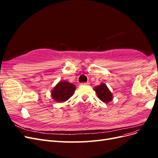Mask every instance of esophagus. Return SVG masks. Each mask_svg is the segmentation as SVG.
<instances>
[{"label":"esophagus","instance_id":"esophagus-1","mask_svg":"<svg viewBox=\"0 0 158 158\" xmlns=\"http://www.w3.org/2000/svg\"><path fill=\"white\" fill-rule=\"evenodd\" d=\"M82 84H84V85H89V82H85V83H82Z\"/></svg>","mask_w":158,"mask_h":158}]
</instances>
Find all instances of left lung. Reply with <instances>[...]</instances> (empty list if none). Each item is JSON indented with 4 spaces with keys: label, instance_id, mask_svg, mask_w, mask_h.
<instances>
[{
    "label": "left lung",
    "instance_id": "8db88e82",
    "mask_svg": "<svg viewBox=\"0 0 158 158\" xmlns=\"http://www.w3.org/2000/svg\"><path fill=\"white\" fill-rule=\"evenodd\" d=\"M94 89L99 99L104 103H109L113 98L111 92H110L108 87L104 83L95 86Z\"/></svg>",
    "mask_w": 158,
    "mask_h": 158
}]
</instances>
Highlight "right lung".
I'll use <instances>...</instances> for the list:
<instances>
[{
    "instance_id": "obj_1",
    "label": "right lung",
    "mask_w": 158,
    "mask_h": 158,
    "mask_svg": "<svg viewBox=\"0 0 158 158\" xmlns=\"http://www.w3.org/2000/svg\"><path fill=\"white\" fill-rule=\"evenodd\" d=\"M76 89L75 85L66 81H61L51 90V97L56 102H64L73 96Z\"/></svg>"
}]
</instances>
